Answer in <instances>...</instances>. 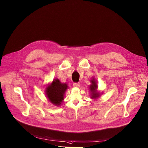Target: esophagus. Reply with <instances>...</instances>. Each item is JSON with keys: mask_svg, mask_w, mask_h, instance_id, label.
<instances>
[{"mask_svg": "<svg viewBox=\"0 0 148 148\" xmlns=\"http://www.w3.org/2000/svg\"><path fill=\"white\" fill-rule=\"evenodd\" d=\"M73 85L74 87H79L80 86V83H77V82H75L73 84Z\"/></svg>", "mask_w": 148, "mask_h": 148, "instance_id": "obj_1", "label": "esophagus"}]
</instances>
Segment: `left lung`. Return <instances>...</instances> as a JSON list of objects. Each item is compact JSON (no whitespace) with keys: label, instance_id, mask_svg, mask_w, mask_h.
Here are the masks:
<instances>
[{"label":"left lung","instance_id":"left-lung-1","mask_svg":"<svg viewBox=\"0 0 148 148\" xmlns=\"http://www.w3.org/2000/svg\"><path fill=\"white\" fill-rule=\"evenodd\" d=\"M92 84L90 85V90L92 91V99H95L99 96V93L96 92L97 91V85L95 82V81L94 79H92V80H91Z\"/></svg>","mask_w":148,"mask_h":148}]
</instances>
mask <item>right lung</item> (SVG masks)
Masks as SVG:
<instances>
[{"instance_id": "obj_1", "label": "right lung", "mask_w": 148, "mask_h": 148, "mask_svg": "<svg viewBox=\"0 0 148 148\" xmlns=\"http://www.w3.org/2000/svg\"><path fill=\"white\" fill-rule=\"evenodd\" d=\"M67 88V84H62L58 79H54L46 88L47 97L54 105H60L64 100V94Z\"/></svg>"}]
</instances>
